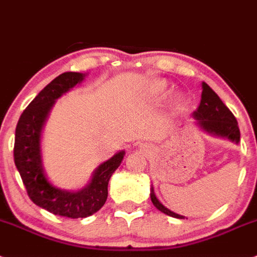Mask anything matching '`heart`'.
Listing matches in <instances>:
<instances>
[{
  "mask_svg": "<svg viewBox=\"0 0 257 257\" xmlns=\"http://www.w3.org/2000/svg\"><path fill=\"white\" fill-rule=\"evenodd\" d=\"M149 91H150V94L154 95V97H163L167 91L166 82L162 81V80H154V81H151L150 84H149ZM176 104H177V106H181V98H177V99H176Z\"/></svg>",
  "mask_w": 257,
  "mask_h": 257,
  "instance_id": "1",
  "label": "heart"
}]
</instances>
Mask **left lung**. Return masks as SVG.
I'll use <instances>...</instances> for the list:
<instances>
[{
    "label": "left lung",
    "mask_w": 257,
    "mask_h": 257,
    "mask_svg": "<svg viewBox=\"0 0 257 257\" xmlns=\"http://www.w3.org/2000/svg\"><path fill=\"white\" fill-rule=\"evenodd\" d=\"M202 86V101H200L198 110L194 111L193 113L194 117L198 120V125L211 135L226 137L230 141L238 144L240 140V132L235 116L225 106L220 97L207 85L206 82H203ZM150 196L154 206L159 211H162L163 213L176 218H184V216L177 215V213L169 211L167 207L163 206L155 196L153 187H151Z\"/></svg>",
    "instance_id": "1"
}]
</instances>
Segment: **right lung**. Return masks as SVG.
<instances>
[{"instance_id": "obj_1", "label": "right lung", "mask_w": 257, "mask_h": 257, "mask_svg": "<svg viewBox=\"0 0 257 257\" xmlns=\"http://www.w3.org/2000/svg\"><path fill=\"white\" fill-rule=\"evenodd\" d=\"M79 72H64L40 91L19 117L15 129L14 162L30 199L54 215L70 218H84L103 207L107 200V186L113 172L120 166L124 151L95 169L90 184L82 190L71 193L54 187L44 175L40 151V138L49 111L55 99L84 80Z\"/></svg>"}]
</instances>
